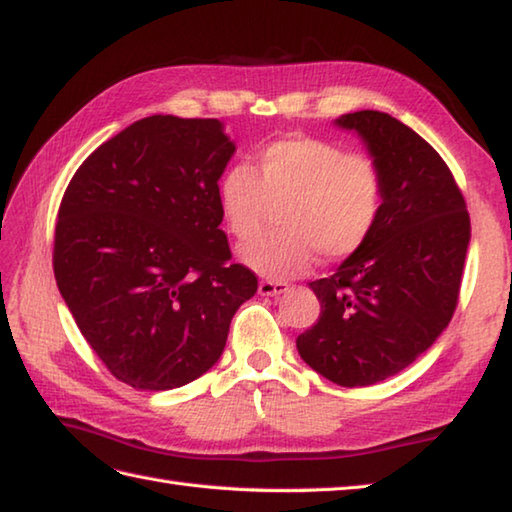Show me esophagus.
Here are the masks:
<instances>
[{
  "label": "esophagus",
  "mask_w": 512,
  "mask_h": 512,
  "mask_svg": "<svg viewBox=\"0 0 512 512\" xmlns=\"http://www.w3.org/2000/svg\"><path fill=\"white\" fill-rule=\"evenodd\" d=\"M289 292L287 283H274V281H260L258 283V294L260 296H281Z\"/></svg>",
  "instance_id": "1"
}]
</instances>
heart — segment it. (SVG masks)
Wrapping results in <instances>:
<instances>
[{
	"mask_svg": "<svg viewBox=\"0 0 512 512\" xmlns=\"http://www.w3.org/2000/svg\"><path fill=\"white\" fill-rule=\"evenodd\" d=\"M269 205L278 231L238 249L252 272L287 281L305 274L316 254L327 263L361 249L379 220L383 180L372 160L314 138L281 140L258 153L256 173L231 167L218 182V207L231 234L254 236Z\"/></svg>",
	"mask_w": 512,
	"mask_h": 512,
	"instance_id": "heart-1",
	"label": "heart"
}]
</instances>
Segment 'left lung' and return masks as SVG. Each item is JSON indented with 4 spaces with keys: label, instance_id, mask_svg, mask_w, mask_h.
I'll return each instance as SVG.
<instances>
[{
    "label": "left lung",
    "instance_id": "left-lung-1",
    "mask_svg": "<svg viewBox=\"0 0 512 512\" xmlns=\"http://www.w3.org/2000/svg\"><path fill=\"white\" fill-rule=\"evenodd\" d=\"M381 173L383 205L370 238L310 283L318 321L296 339L301 359L356 388L406 370L446 330L457 307L470 218L455 178L417 131L381 111L336 118Z\"/></svg>",
    "mask_w": 512,
    "mask_h": 512
}]
</instances>
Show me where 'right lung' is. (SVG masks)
I'll list each match as a JSON object with an SVG mask.
<instances>
[{"label":"right lung","mask_w":512,"mask_h":512,"mask_svg":"<svg viewBox=\"0 0 512 512\" xmlns=\"http://www.w3.org/2000/svg\"><path fill=\"white\" fill-rule=\"evenodd\" d=\"M234 151L220 120L151 115L100 144L66 187L55 281L86 343L131 388L205 374L256 294L220 229L218 180Z\"/></svg>","instance_id":"right-lung-1"}]
</instances>
